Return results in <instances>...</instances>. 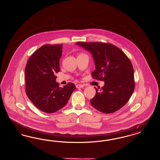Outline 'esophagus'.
Returning a JSON list of instances; mask_svg holds the SVG:
<instances>
[{
  "label": "esophagus",
  "mask_w": 160,
  "mask_h": 160,
  "mask_svg": "<svg viewBox=\"0 0 160 160\" xmlns=\"http://www.w3.org/2000/svg\"><path fill=\"white\" fill-rule=\"evenodd\" d=\"M84 87V85H82V84H78V85H76V88H82V87Z\"/></svg>",
  "instance_id": "obj_1"
}]
</instances>
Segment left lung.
Returning a JSON list of instances; mask_svg holds the SVG:
<instances>
[{"label": "left lung", "mask_w": 160, "mask_h": 160, "mask_svg": "<svg viewBox=\"0 0 160 160\" xmlns=\"http://www.w3.org/2000/svg\"><path fill=\"white\" fill-rule=\"evenodd\" d=\"M92 54L96 70L93 78L104 82L96 90L90 103L97 110L112 113L124 106L135 87L134 69L131 61L121 49L112 44L102 42H78Z\"/></svg>", "instance_id": "1"}]
</instances>
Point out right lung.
Segmentation results:
<instances>
[{"label": "right lung", "instance_id": "obj_1", "mask_svg": "<svg viewBox=\"0 0 160 160\" xmlns=\"http://www.w3.org/2000/svg\"><path fill=\"white\" fill-rule=\"evenodd\" d=\"M62 46H42L31 55L25 68L26 94L35 106L47 113L57 112L66 106L76 89L72 82L62 88L56 82Z\"/></svg>", "mask_w": 160, "mask_h": 160}]
</instances>
